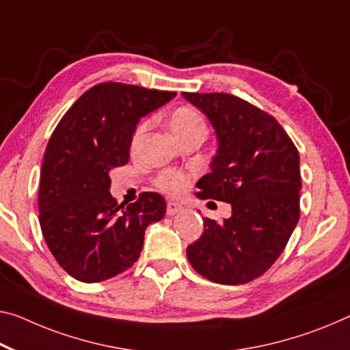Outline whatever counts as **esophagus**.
I'll use <instances>...</instances> for the list:
<instances>
[{
	"label": "esophagus",
	"mask_w": 350,
	"mask_h": 350,
	"mask_svg": "<svg viewBox=\"0 0 350 350\" xmlns=\"http://www.w3.org/2000/svg\"><path fill=\"white\" fill-rule=\"evenodd\" d=\"M181 209H183V206L180 205V203L169 202L167 203V209H165V211H167V216H175V214H178Z\"/></svg>",
	"instance_id": "1"
}]
</instances>
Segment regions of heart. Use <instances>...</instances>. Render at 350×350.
Instances as JSON below:
<instances>
[{
    "label": "heart",
    "mask_w": 350,
    "mask_h": 350,
    "mask_svg": "<svg viewBox=\"0 0 350 350\" xmlns=\"http://www.w3.org/2000/svg\"><path fill=\"white\" fill-rule=\"evenodd\" d=\"M147 122H142L141 125H137L136 131L133 134V145L141 139L144 131L147 130ZM169 126L172 134H174L178 141L196 133L206 134V125L203 117L200 116V112H197L189 106L176 107L169 117ZM189 185L191 178L185 174V172L180 170H165L157 178L158 189L169 193V196H181L183 192L187 191Z\"/></svg>",
    "instance_id": "b5f03b06"
}]
</instances>
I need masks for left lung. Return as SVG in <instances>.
Returning a JSON list of instances; mask_svg holds the SVG:
<instances>
[{
    "label": "left lung",
    "mask_w": 350,
    "mask_h": 350,
    "mask_svg": "<svg viewBox=\"0 0 350 350\" xmlns=\"http://www.w3.org/2000/svg\"><path fill=\"white\" fill-rule=\"evenodd\" d=\"M216 131L211 172L197 183L202 200L227 202L224 222L205 219L187 245V260L209 282L244 284L282 255L299 222L300 159L291 137L271 114L230 94L183 92Z\"/></svg>",
    "instance_id": "left-lung-1"
}]
</instances>
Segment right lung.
Returning a JSON list of instances; mask_svg holds the SVG:
<instances>
[{"label":"right lung","instance_id":"1","mask_svg":"<svg viewBox=\"0 0 350 350\" xmlns=\"http://www.w3.org/2000/svg\"><path fill=\"white\" fill-rule=\"evenodd\" d=\"M175 92L123 83L90 88L64 114L40 170L39 222L64 271L84 283L103 282L137 261L150 224L165 200L142 192L126 208L111 196L109 174L130 159L136 125Z\"/></svg>","mask_w":350,"mask_h":350}]
</instances>
